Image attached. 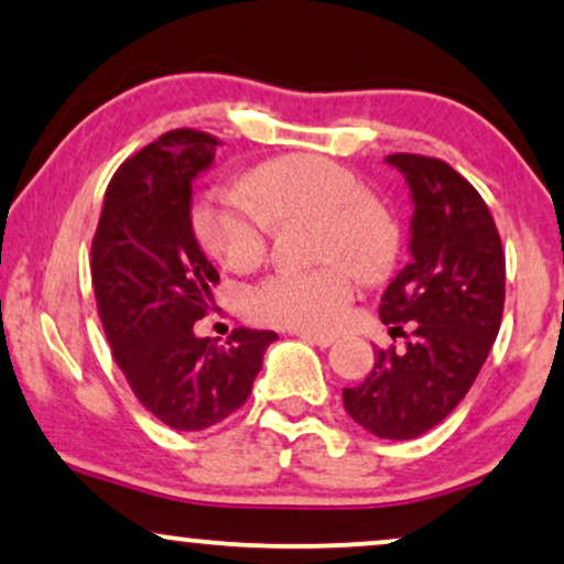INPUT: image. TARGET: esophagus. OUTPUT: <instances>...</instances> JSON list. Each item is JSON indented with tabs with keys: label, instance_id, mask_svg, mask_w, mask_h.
<instances>
[{
	"label": "esophagus",
	"instance_id": "obj_1",
	"mask_svg": "<svg viewBox=\"0 0 564 564\" xmlns=\"http://www.w3.org/2000/svg\"><path fill=\"white\" fill-rule=\"evenodd\" d=\"M295 337H301L303 343H311V345H318V347H329V345L337 343V339L332 335H314V332H295Z\"/></svg>",
	"mask_w": 564,
	"mask_h": 564
}]
</instances>
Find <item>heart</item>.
<instances>
[{
    "mask_svg": "<svg viewBox=\"0 0 564 564\" xmlns=\"http://www.w3.org/2000/svg\"><path fill=\"white\" fill-rule=\"evenodd\" d=\"M316 217L326 267L282 269L250 290L259 322L301 332H332L356 293L352 272L373 276L398 253V225L350 170L329 159L293 154L261 164L246 191H212L193 208V232L229 269H253L267 256L271 221Z\"/></svg>",
    "mask_w": 564,
    "mask_h": 564,
    "instance_id": "1",
    "label": "heart"
}]
</instances>
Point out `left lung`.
Here are the masks:
<instances>
[{
    "label": "left lung",
    "mask_w": 564,
    "mask_h": 564,
    "mask_svg": "<svg viewBox=\"0 0 564 564\" xmlns=\"http://www.w3.org/2000/svg\"><path fill=\"white\" fill-rule=\"evenodd\" d=\"M413 200L410 261L381 295L389 335L413 324L405 352L343 389L350 419L379 440H415L457 408L495 345L505 308V253L489 206L442 159L392 154Z\"/></svg>",
    "instance_id": "obj_1"
}]
</instances>
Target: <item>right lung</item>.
Masks as SVG:
<instances>
[{"instance_id": "add662e5", "label": "right lung", "mask_w": 564, "mask_h": 564, "mask_svg": "<svg viewBox=\"0 0 564 564\" xmlns=\"http://www.w3.org/2000/svg\"><path fill=\"white\" fill-rule=\"evenodd\" d=\"M217 138L172 130L115 172L90 246V276L117 366L149 413L175 431H204L253 389L276 335L235 329L225 345L196 337L219 284L193 232V180Z\"/></svg>"}]
</instances>
